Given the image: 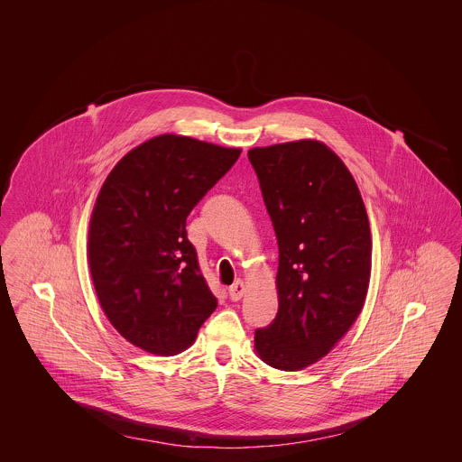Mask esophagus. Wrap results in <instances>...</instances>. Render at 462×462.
Here are the masks:
<instances>
[{"label":"esophagus","mask_w":462,"mask_h":462,"mask_svg":"<svg viewBox=\"0 0 462 462\" xmlns=\"http://www.w3.org/2000/svg\"><path fill=\"white\" fill-rule=\"evenodd\" d=\"M245 292V284L242 281H237L234 286L228 287V296L232 301H239Z\"/></svg>","instance_id":"obj_1"}]
</instances>
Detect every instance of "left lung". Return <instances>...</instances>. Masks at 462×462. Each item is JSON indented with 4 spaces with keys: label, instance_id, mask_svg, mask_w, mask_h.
<instances>
[{
    "label": "left lung",
    "instance_id": "obj_1",
    "mask_svg": "<svg viewBox=\"0 0 462 462\" xmlns=\"http://www.w3.org/2000/svg\"><path fill=\"white\" fill-rule=\"evenodd\" d=\"M247 157L279 244V311L254 330V348L275 369L301 371L362 311L373 254L367 211L352 173L322 142L256 147Z\"/></svg>",
    "mask_w": 462,
    "mask_h": 462
}]
</instances>
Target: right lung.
Listing matches in <instances>:
<instances>
[{"label": "right lung", "mask_w": 462, "mask_h": 462, "mask_svg": "<svg viewBox=\"0 0 462 462\" xmlns=\"http://www.w3.org/2000/svg\"><path fill=\"white\" fill-rule=\"evenodd\" d=\"M239 155L159 134L106 178L89 220V272L110 324L134 346L161 356L183 352L218 305L185 225Z\"/></svg>", "instance_id": "obj_1"}]
</instances>
